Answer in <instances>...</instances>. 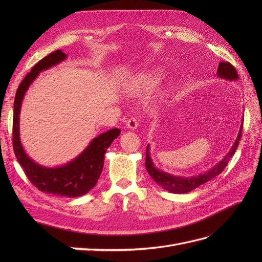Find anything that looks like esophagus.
Segmentation results:
<instances>
[{
    "mask_svg": "<svg viewBox=\"0 0 262 262\" xmlns=\"http://www.w3.org/2000/svg\"><path fill=\"white\" fill-rule=\"evenodd\" d=\"M139 125V121L137 118H131L128 120V122H126V128H128L129 130H136L138 128Z\"/></svg>",
    "mask_w": 262,
    "mask_h": 262,
    "instance_id": "esophagus-1",
    "label": "esophagus"
}]
</instances>
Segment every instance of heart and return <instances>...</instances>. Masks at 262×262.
Wrapping results in <instances>:
<instances>
[{
    "mask_svg": "<svg viewBox=\"0 0 262 262\" xmlns=\"http://www.w3.org/2000/svg\"><path fill=\"white\" fill-rule=\"evenodd\" d=\"M163 76H164L163 71L158 70V69L150 71V72L145 73L143 75H141L139 77V80H137V82H134V84L132 86V92L134 94H137L141 90L153 89L155 85L160 83Z\"/></svg>",
    "mask_w": 262,
    "mask_h": 262,
    "instance_id": "1",
    "label": "heart"
}]
</instances>
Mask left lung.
<instances>
[{"instance_id": "left-lung-1", "label": "left lung", "mask_w": 262, "mask_h": 262, "mask_svg": "<svg viewBox=\"0 0 262 262\" xmlns=\"http://www.w3.org/2000/svg\"><path fill=\"white\" fill-rule=\"evenodd\" d=\"M217 75L219 77L224 78V80H227V81L238 80V74H237L236 69L228 62H220L219 68H217ZM243 123H244V118L242 120L238 136H237L233 146L231 147V149H229V152L224 156L223 160L214 166V167L209 169L208 171L200 173V175L198 176H190V177L170 175V173L165 172L155 167V165L149 155V145H147L146 157H145V167L147 172L149 173V176L152 177V179L156 182L157 185H160L164 190H167V191L171 193H188L190 191H192L193 189L205 184V182H208L214 177H216L224 170V168L227 166L228 161L231 160V157L235 154L236 148L238 146L239 140L242 138Z\"/></svg>"}]
</instances>
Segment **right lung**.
Wrapping results in <instances>:
<instances>
[{
  "label": "right lung",
  "mask_w": 262,
  "mask_h": 262,
  "mask_svg": "<svg viewBox=\"0 0 262 262\" xmlns=\"http://www.w3.org/2000/svg\"><path fill=\"white\" fill-rule=\"evenodd\" d=\"M66 59L67 54L62 50H55L39 61L19 84L14 100L13 147L19 165L38 190L60 196L76 198L86 194L97 184L104 167L106 150L119 137L120 130L113 129L99 134L74 160L58 167H45L34 162L23 148L19 138V114L28 87L39 73L59 64Z\"/></svg>",
  "instance_id": "right-lung-1"
}]
</instances>
